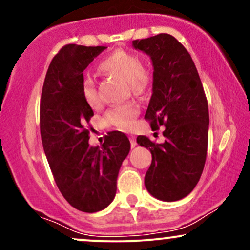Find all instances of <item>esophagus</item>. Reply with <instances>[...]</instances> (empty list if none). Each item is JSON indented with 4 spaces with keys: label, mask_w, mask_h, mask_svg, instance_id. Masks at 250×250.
<instances>
[{
    "label": "esophagus",
    "mask_w": 250,
    "mask_h": 250,
    "mask_svg": "<svg viewBox=\"0 0 250 250\" xmlns=\"http://www.w3.org/2000/svg\"><path fill=\"white\" fill-rule=\"evenodd\" d=\"M129 140H130V146H131V148H134L135 146L137 145V143H136V139H135V136H130V137H129Z\"/></svg>",
    "instance_id": "obj_1"
}]
</instances>
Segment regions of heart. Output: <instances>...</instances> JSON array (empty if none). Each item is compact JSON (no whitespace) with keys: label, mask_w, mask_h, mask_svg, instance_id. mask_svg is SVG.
<instances>
[{"label":"heart","mask_w":250,"mask_h":250,"mask_svg":"<svg viewBox=\"0 0 250 250\" xmlns=\"http://www.w3.org/2000/svg\"><path fill=\"white\" fill-rule=\"evenodd\" d=\"M99 70L128 82L129 87L134 93L142 91L149 82L148 70L142 65L140 56L128 50L117 49L109 54L99 63ZM81 90L85 103L90 107H95L99 103V96L96 93L95 83L91 77L85 76L82 80ZM137 114H139V108L131 103L117 105L107 111L105 121L109 125L128 130L133 127Z\"/></svg>","instance_id":"b5f03b06"}]
</instances>
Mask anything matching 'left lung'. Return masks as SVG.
Returning <instances> with one entry per match:
<instances>
[{"instance_id":"8db88e82","label":"left lung","mask_w":250,"mask_h":250,"mask_svg":"<svg viewBox=\"0 0 250 250\" xmlns=\"http://www.w3.org/2000/svg\"><path fill=\"white\" fill-rule=\"evenodd\" d=\"M153 62V95L145 119L151 129L165 127V142L140 135L136 141L151 153L145 185L156 199L173 202L190 194L205 168L209 111L190 54L169 34L133 41Z\"/></svg>"}]
</instances>
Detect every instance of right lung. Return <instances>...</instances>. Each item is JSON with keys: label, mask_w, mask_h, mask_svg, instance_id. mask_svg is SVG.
Masks as SVG:
<instances>
[{"label": "right lung", "mask_w": 250, "mask_h": 250, "mask_svg": "<svg viewBox=\"0 0 250 250\" xmlns=\"http://www.w3.org/2000/svg\"><path fill=\"white\" fill-rule=\"evenodd\" d=\"M107 47L67 44L54 56L42 88L40 130L57 188L70 206L84 213L107 208L130 142L121 131L107 135L101 147L89 146L94 116L82 96L83 71Z\"/></svg>", "instance_id": "right-lung-1"}]
</instances>
